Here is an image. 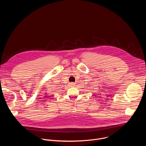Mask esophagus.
<instances>
[{
    "label": "esophagus",
    "instance_id": "1",
    "mask_svg": "<svg viewBox=\"0 0 146 146\" xmlns=\"http://www.w3.org/2000/svg\"><path fill=\"white\" fill-rule=\"evenodd\" d=\"M74 85H75V84H74V83L73 82H72L70 83V86H74Z\"/></svg>",
    "mask_w": 146,
    "mask_h": 146
}]
</instances>
